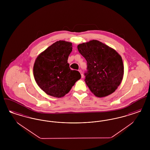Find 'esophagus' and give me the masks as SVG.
<instances>
[{
    "instance_id": "34e87169",
    "label": "esophagus",
    "mask_w": 150,
    "mask_h": 150,
    "mask_svg": "<svg viewBox=\"0 0 150 150\" xmlns=\"http://www.w3.org/2000/svg\"><path fill=\"white\" fill-rule=\"evenodd\" d=\"M79 72H80V74H81V78H83L84 77V75H83V72H82V71H81V70H79Z\"/></svg>"
}]
</instances>
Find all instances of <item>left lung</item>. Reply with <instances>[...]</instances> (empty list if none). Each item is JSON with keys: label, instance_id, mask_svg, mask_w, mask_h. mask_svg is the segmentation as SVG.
Segmentation results:
<instances>
[{"label": "left lung", "instance_id": "obj_1", "mask_svg": "<svg viewBox=\"0 0 150 150\" xmlns=\"http://www.w3.org/2000/svg\"><path fill=\"white\" fill-rule=\"evenodd\" d=\"M78 50L87 62L85 81L91 91L98 97H106L114 92L124 75L120 55L96 40L79 44Z\"/></svg>", "mask_w": 150, "mask_h": 150}]
</instances>
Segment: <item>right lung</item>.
<instances>
[{
  "label": "right lung",
  "instance_id": "add662e5",
  "mask_svg": "<svg viewBox=\"0 0 150 150\" xmlns=\"http://www.w3.org/2000/svg\"><path fill=\"white\" fill-rule=\"evenodd\" d=\"M72 47L70 42L57 41L36 59L33 68L34 78L38 86L50 96L64 97L81 78L80 72L71 70L67 63Z\"/></svg>",
  "mask_w": 150,
  "mask_h": 150
}]
</instances>
